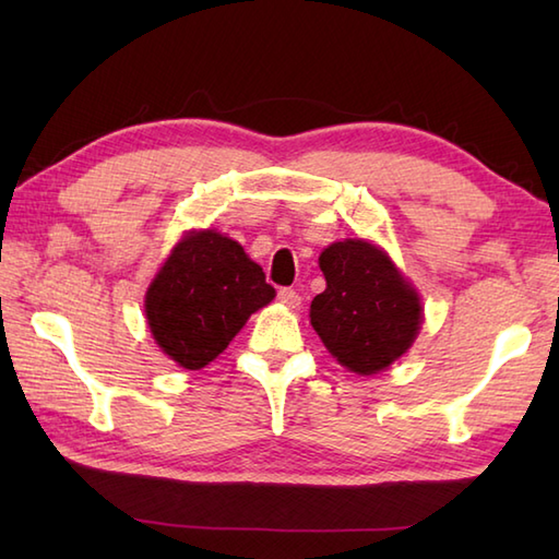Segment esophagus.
Listing matches in <instances>:
<instances>
[{"label":"esophagus","instance_id":"34e87169","mask_svg":"<svg viewBox=\"0 0 559 559\" xmlns=\"http://www.w3.org/2000/svg\"><path fill=\"white\" fill-rule=\"evenodd\" d=\"M278 300L286 305V307H290V310H295V307H300V302H302L300 293L293 290V288H281L278 290Z\"/></svg>","mask_w":559,"mask_h":559}]
</instances>
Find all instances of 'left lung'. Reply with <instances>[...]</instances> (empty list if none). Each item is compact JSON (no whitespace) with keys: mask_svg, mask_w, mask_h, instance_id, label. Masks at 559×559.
Returning <instances> with one entry per match:
<instances>
[{"mask_svg":"<svg viewBox=\"0 0 559 559\" xmlns=\"http://www.w3.org/2000/svg\"><path fill=\"white\" fill-rule=\"evenodd\" d=\"M319 269L326 290L312 300L310 322L326 350L355 374L386 370L418 336V293L382 247L365 240L329 245Z\"/></svg>","mask_w":559,"mask_h":559,"instance_id":"8db88e82","label":"left lung"}]
</instances>
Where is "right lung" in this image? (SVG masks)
I'll return each instance as SVG.
<instances>
[{"instance_id":"1","label":"right lung","mask_w":559,"mask_h":559,"mask_svg":"<svg viewBox=\"0 0 559 559\" xmlns=\"http://www.w3.org/2000/svg\"><path fill=\"white\" fill-rule=\"evenodd\" d=\"M276 290L242 245L216 230H192L146 290V319L158 348L185 370H201Z\"/></svg>"}]
</instances>
